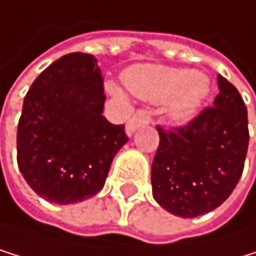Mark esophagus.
<instances>
[{
    "mask_svg": "<svg viewBox=\"0 0 256 256\" xmlns=\"http://www.w3.org/2000/svg\"><path fill=\"white\" fill-rule=\"evenodd\" d=\"M150 121V116H149V112L148 110H138L134 113V116L127 121V126H126V132L127 135H132L140 126H143L146 122Z\"/></svg>",
    "mask_w": 256,
    "mask_h": 256,
    "instance_id": "1",
    "label": "esophagus"
}]
</instances>
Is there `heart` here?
<instances>
[{"instance_id":"obj_1","label":"heart","mask_w":256,"mask_h":256,"mask_svg":"<svg viewBox=\"0 0 256 256\" xmlns=\"http://www.w3.org/2000/svg\"><path fill=\"white\" fill-rule=\"evenodd\" d=\"M129 90L150 102H170V118L174 122H186L198 115L204 100L210 93V80L196 76L186 68L140 66L126 78ZM112 93L120 94L115 85H108Z\"/></svg>"}]
</instances>
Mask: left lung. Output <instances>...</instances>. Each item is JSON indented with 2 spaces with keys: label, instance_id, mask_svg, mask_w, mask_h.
<instances>
[{
  "label": "left lung",
  "instance_id": "obj_1",
  "mask_svg": "<svg viewBox=\"0 0 256 256\" xmlns=\"http://www.w3.org/2000/svg\"><path fill=\"white\" fill-rule=\"evenodd\" d=\"M219 94L188 124L164 130L152 162V196L180 218L213 212L240 182L248 148L247 107L226 78Z\"/></svg>",
  "mask_w": 256,
  "mask_h": 256
}]
</instances>
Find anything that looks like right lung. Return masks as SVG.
Wrapping results in <instances>:
<instances>
[{
    "label": "right lung",
    "mask_w": 256,
    "mask_h": 256,
    "mask_svg": "<svg viewBox=\"0 0 256 256\" xmlns=\"http://www.w3.org/2000/svg\"><path fill=\"white\" fill-rule=\"evenodd\" d=\"M104 102L92 54H66L34 80L18 121L16 162L40 198L66 205L102 190L113 157L129 140L122 124L102 116Z\"/></svg>",
    "instance_id": "1"
}]
</instances>
